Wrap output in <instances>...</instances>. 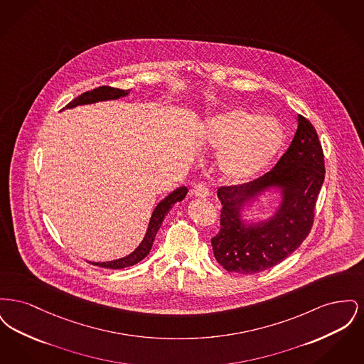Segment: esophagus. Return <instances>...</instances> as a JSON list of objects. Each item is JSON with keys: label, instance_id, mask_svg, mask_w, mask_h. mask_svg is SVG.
Instances as JSON below:
<instances>
[{"label": "esophagus", "instance_id": "obj_1", "mask_svg": "<svg viewBox=\"0 0 364 364\" xmlns=\"http://www.w3.org/2000/svg\"><path fill=\"white\" fill-rule=\"evenodd\" d=\"M192 193H193L195 196H198V198H206V196L210 195V191H208V186H206V184L199 183V184H196V186L193 187Z\"/></svg>", "mask_w": 364, "mask_h": 364}]
</instances>
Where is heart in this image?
<instances>
[{
	"label": "heart",
	"mask_w": 364,
	"mask_h": 364,
	"mask_svg": "<svg viewBox=\"0 0 364 364\" xmlns=\"http://www.w3.org/2000/svg\"><path fill=\"white\" fill-rule=\"evenodd\" d=\"M284 138V129L276 119L259 117L239 107L210 119L203 131V143L220 151V173L233 184L244 183L269 166Z\"/></svg>",
	"instance_id": "heart-1"
}]
</instances>
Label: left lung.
Masks as SVG:
<instances>
[{"label":"left lung","mask_w":364,"mask_h":364,"mask_svg":"<svg viewBox=\"0 0 364 364\" xmlns=\"http://www.w3.org/2000/svg\"><path fill=\"white\" fill-rule=\"evenodd\" d=\"M325 180L323 150L311 122L297 116L291 146L276 166L258 178L218 188L223 210L220 232L211 239L217 262L240 274H255L289 257L309 236L315 203ZM270 186L282 190V205L266 222L245 226V203Z\"/></svg>","instance_id":"obj_1"}]
</instances>
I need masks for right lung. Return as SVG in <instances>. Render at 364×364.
Instances as JSON below:
<instances>
[{
  "label": "right lung",
  "mask_w": 364,
  "mask_h": 364,
  "mask_svg": "<svg viewBox=\"0 0 364 364\" xmlns=\"http://www.w3.org/2000/svg\"><path fill=\"white\" fill-rule=\"evenodd\" d=\"M131 90H120V88H114V87L102 86L98 87V88H94V90H90L83 92L82 95H79L77 98H75L73 101H70V104L67 105L65 107H75L77 105H87V104H95L98 101H107V100H117L120 97H125L129 94ZM188 192L187 187H180L177 190H174L172 193H169L164 200H161L156 208L153 211V215L150 218V224L147 228V232H146V236L144 239L141 240V242L139 244L138 248L129 254L128 257H124L120 259L110 260V262H92V264L95 266H100V267H106V269H124V267H129V266H134L141 259H144L151 247H153V242L156 239V232L158 229L161 228V224L165 218V215L168 214V211L171 208H173L174 203L183 200L186 198Z\"/></svg>",
  "instance_id": "add662e5"
}]
</instances>
